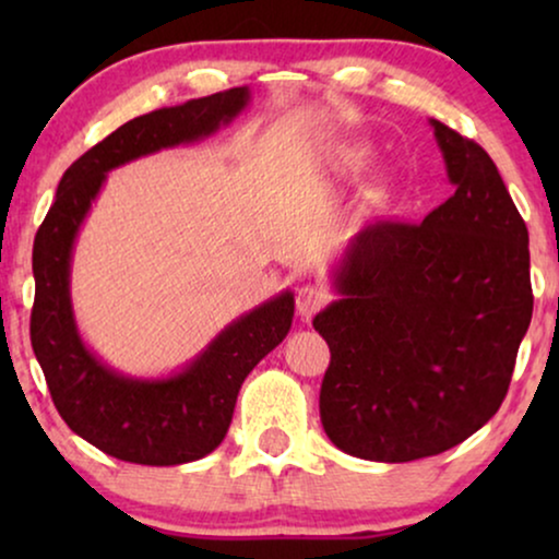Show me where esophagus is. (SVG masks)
<instances>
[{"instance_id": "obj_1", "label": "esophagus", "mask_w": 559, "mask_h": 559, "mask_svg": "<svg viewBox=\"0 0 559 559\" xmlns=\"http://www.w3.org/2000/svg\"><path fill=\"white\" fill-rule=\"evenodd\" d=\"M328 302V293L323 287H316V285H305L297 289L295 295V308L297 312H300V318H312L316 312L323 308V305Z\"/></svg>"}]
</instances>
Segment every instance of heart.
Instances as JSON below:
<instances>
[{
	"mask_svg": "<svg viewBox=\"0 0 559 559\" xmlns=\"http://www.w3.org/2000/svg\"><path fill=\"white\" fill-rule=\"evenodd\" d=\"M331 165L335 175H341V178H361L366 165H369V150L358 147V144H343V147H335L331 155Z\"/></svg>",
	"mask_w": 559,
	"mask_h": 559,
	"instance_id": "1",
	"label": "heart"
}]
</instances>
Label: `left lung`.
Wrapping results in <instances>:
<instances>
[{
    "instance_id": "obj_1",
    "label": "left lung",
    "mask_w": 559,
    "mask_h": 559,
    "mask_svg": "<svg viewBox=\"0 0 559 559\" xmlns=\"http://www.w3.org/2000/svg\"><path fill=\"white\" fill-rule=\"evenodd\" d=\"M453 195L423 224L379 221L333 270L312 325L331 348L320 419L343 453L407 463L480 430L532 320L530 234L488 152L430 119Z\"/></svg>"
}]
</instances>
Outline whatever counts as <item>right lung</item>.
<instances>
[{
  "instance_id": "obj_1",
  "label": "right lung",
  "mask_w": 559,
  "mask_h": 559,
  "mask_svg": "<svg viewBox=\"0 0 559 559\" xmlns=\"http://www.w3.org/2000/svg\"><path fill=\"white\" fill-rule=\"evenodd\" d=\"M249 86L193 98L121 124L58 182L33 247L35 305L29 341L66 425L106 455L140 465L201 461L226 438L249 371L289 333L295 295L285 289L228 323L186 369L136 379L106 366L75 325L73 243L114 167L152 152L193 144L228 127L249 104Z\"/></svg>"
}]
</instances>
